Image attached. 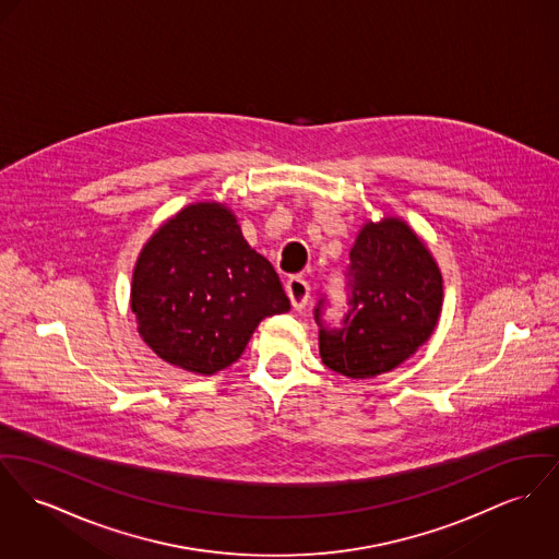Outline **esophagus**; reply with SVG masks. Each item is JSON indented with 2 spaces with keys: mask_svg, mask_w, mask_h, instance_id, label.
Returning <instances> with one entry per match:
<instances>
[{
  "mask_svg": "<svg viewBox=\"0 0 559 559\" xmlns=\"http://www.w3.org/2000/svg\"><path fill=\"white\" fill-rule=\"evenodd\" d=\"M285 289H287V296H289V300H292L296 310L306 308L308 298H310V287H308V283H306L301 276H292V278L287 281Z\"/></svg>",
  "mask_w": 559,
  "mask_h": 559,
  "instance_id": "esophagus-1",
  "label": "esophagus"
}]
</instances>
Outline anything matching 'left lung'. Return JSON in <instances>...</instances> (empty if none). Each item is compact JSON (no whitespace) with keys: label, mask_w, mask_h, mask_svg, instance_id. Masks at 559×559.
<instances>
[{"label":"left lung","mask_w":559,"mask_h":559,"mask_svg":"<svg viewBox=\"0 0 559 559\" xmlns=\"http://www.w3.org/2000/svg\"><path fill=\"white\" fill-rule=\"evenodd\" d=\"M344 272L348 310L338 328L323 321L328 298L314 306L323 364L348 379H372L397 368L438 323L442 276L436 261L400 218L368 223Z\"/></svg>","instance_id":"1"}]
</instances>
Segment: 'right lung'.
Instances as JSON below:
<instances>
[{"instance_id": "add662e5", "label": "right lung", "mask_w": 559, "mask_h": 559, "mask_svg": "<svg viewBox=\"0 0 559 559\" xmlns=\"http://www.w3.org/2000/svg\"><path fill=\"white\" fill-rule=\"evenodd\" d=\"M289 308L272 263L249 247L236 216L211 202L159 227L133 270L140 336L164 361L195 374L234 364L259 321Z\"/></svg>"}]
</instances>
